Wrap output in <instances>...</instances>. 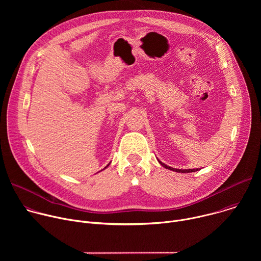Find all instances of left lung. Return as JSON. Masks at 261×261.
I'll use <instances>...</instances> for the list:
<instances>
[{"label": "left lung", "instance_id": "left-lung-1", "mask_svg": "<svg viewBox=\"0 0 261 261\" xmlns=\"http://www.w3.org/2000/svg\"><path fill=\"white\" fill-rule=\"evenodd\" d=\"M158 161H159V160H158ZM159 163H160L163 167H165V168H167V169H170V170H172V171H176V172H182V173H185V172H194V171H197V170H198L197 168H194V169H177V168H173V167L167 166L166 164L162 163L161 161H159Z\"/></svg>", "mask_w": 261, "mask_h": 261}]
</instances>
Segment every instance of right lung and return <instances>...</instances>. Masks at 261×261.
I'll return each instance as SVG.
<instances>
[{"mask_svg": "<svg viewBox=\"0 0 261 261\" xmlns=\"http://www.w3.org/2000/svg\"><path fill=\"white\" fill-rule=\"evenodd\" d=\"M108 165H109V164H108ZM108 165H107V166H108ZM107 166H106V167H107ZM106 167H104V169H105V168H106Z\"/></svg>", "mask_w": 261, "mask_h": 261, "instance_id": "right-lung-1", "label": "right lung"}]
</instances>
